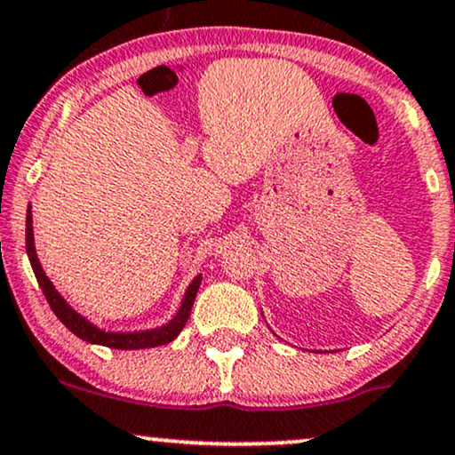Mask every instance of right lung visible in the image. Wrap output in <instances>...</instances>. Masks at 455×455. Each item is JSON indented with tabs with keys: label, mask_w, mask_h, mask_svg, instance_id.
I'll use <instances>...</instances> for the list:
<instances>
[{
	"label": "right lung",
	"mask_w": 455,
	"mask_h": 455,
	"mask_svg": "<svg viewBox=\"0 0 455 455\" xmlns=\"http://www.w3.org/2000/svg\"><path fill=\"white\" fill-rule=\"evenodd\" d=\"M25 240H27V255H29L33 274H36L39 287H42L44 295H46V299H48L50 307H52V312L56 314V316H59V321L63 323L65 327L71 331V333H76L77 338L88 341V344L116 347V350H141V347L164 346V344H171V341L175 339L179 333H181L185 323H188L189 312H192V306H194V299H196V293H198V289H200L202 274H198V276L192 280V284H189L188 291H185L181 307H179V312L175 314V318H172V321H168L166 324H162V327H158V329L131 331V333H114V331H103V329L94 327V324L88 321V318H84L82 314H77L63 299V295H60L59 291L54 289V284L50 283L46 272H44L42 266H39V259H37V253H36V244H33L31 206H29V211H27Z\"/></svg>",
	"instance_id": "obj_1"
}]
</instances>
